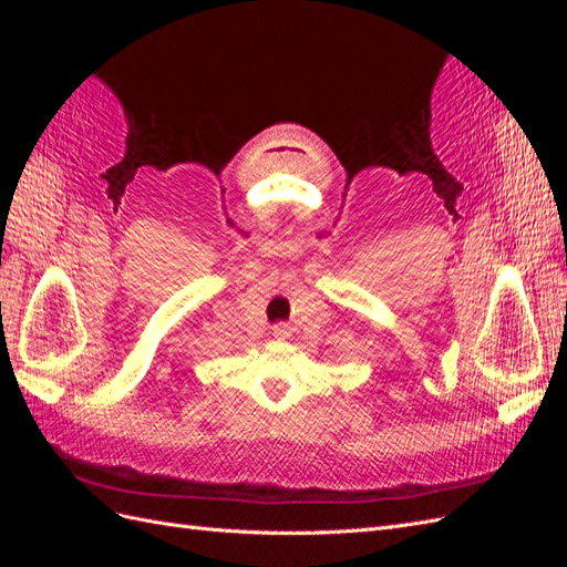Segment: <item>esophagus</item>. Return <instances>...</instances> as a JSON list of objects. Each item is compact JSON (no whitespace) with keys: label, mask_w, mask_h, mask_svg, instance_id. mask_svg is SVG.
Listing matches in <instances>:
<instances>
[{"label":"esophagus","mask_w":567,"mask_h":567,"mask_svg":"<svg viewBox=\"0 0 567 567\" xmlns=\"http://www.w3.org/2000/svg\"><path fill=\"white\" fill-rule=\"evenodd\" d=\"M271 336L277 340H286L290 336V326L288 323H274L271 326Z\"/></svg>","instance_id":"obj_1"}]
</instances>
